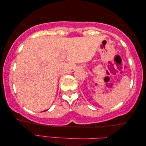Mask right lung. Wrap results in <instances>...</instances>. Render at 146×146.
Instances as JSON below:
<instances>
[{
  "instance_id": "right-lung-1",
  "label": "right lung",
  "mask_w": 146,
  "mask_h": 146,
  "mask_svg": "<svg viewBox=\"0 0 146 146\" xmlns=\"http://www.w3.org/2000/svg\"><path fill=\"white\" fill-rule=\"evenodd\" d=\"M44 111H45V110H44Z\"/></svg>"
}]
</instances>
